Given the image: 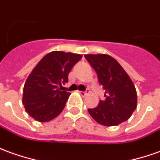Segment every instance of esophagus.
Returning a JSON list of instances; mask_svg holds the SVG:
<instances>
[{
	"mask_svg": "<svg viewBox=\"0 0 160 160\" xmlns=\"http://www.w3.org/2000/svg\"><path fill=\"white\" fill-rule=\"evenodd\" d=\"M89 90H86V91L85 92H83V91H79V93H80V95L81 96H86L87 95V94H88V93H89Z\"/></svg>",
	"mask_w": 160,
	"mask_h": 160,
	"instance_id": "esophagus-1",
	"label": "esophagus"
}]
</instances>
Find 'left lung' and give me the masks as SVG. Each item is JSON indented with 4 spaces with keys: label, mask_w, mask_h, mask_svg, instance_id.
<instances>
[{
    "label": "left lung",
    "mask_w": 160,
    "mask_h": 160,
    "mask_svg": "<svg viewBox=\"0 0 160 160\" xmlns=\"http://www.w3.org/2000/svg\"><path fill=\"white\" fill-rule=\"evenodd\" d=\"M95 70L99 84L105 90V100L88 109L92 118L106 127L118 126L127 121L137 107L134 84L118 61L108 54H85Z\"/></svg>",
    "instance_id": "left-lung-1"
}]
</instances>
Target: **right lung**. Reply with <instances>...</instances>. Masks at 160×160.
I'll list each match as a JSON object with an SVG mask.
<instances>
[{
    "label": "right lung",
    "mask_w": 160,
    "mask_h": 160,
    "mask_svg": "<svg viewBox=\"0 0 160 160\" xmlns=\"http://www.w3.org/2000/svg\"><path fill=\"white\" fill-rule=\"evenodd\" d=\"M81 58L78 53L53 51L39 61L23 88L22 103L32 118L48 122L62 112L71 93L62 91L61 85L68 82L69 72Z\"/></svg>",
    "instance_id": "add662e5"
}]
</instances>
